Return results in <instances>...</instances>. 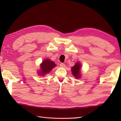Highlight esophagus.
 Masks as SVG:
<instances>
[{"instance_id": "1", "label": "esophagus", "mask_w": 121, "mask_h": 121, "mask_svg": "<svg viewBox=\"0 0 121 121\" xmlns=\"http://www.w3.org/2000/svg\"><path fill=\"white\" fill-rule=\"evenodd\" d=\"M60 67L61 68H65V64L61 63V64H60Z\"/></svg>"}]
</instances>
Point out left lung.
I'll use <instances>...</instances> for the list:
<instances>
[{"label":"left lung","mask_w":121,"mask_h":121,"mask_svg":"<svg viewBox=\"0 0 121 121\" xmlns=\"http://www.w3.org/2000/svg\"><path fill=\"white\" fill-rule=\"evenodd\" d=\"M81 64L79 61H78L74 66L71 68L72 74L76 79H80L81 77Z\"/></svg>","instance_id":"8db88e82"}]
</instances>
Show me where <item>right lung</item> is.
I'll return each instance as SVG.
<instances>
[{
	"label": "right lung",
	"mask_w": 121,
	"mask_h": 121,
	"mask_svg": "<svg viewBox=\"0 0 121 121\" xmlns=\"http://www.w3.org/2000/svg\"><path fill=\"white\" fill-rule=\"evenodd\" d=\"M40 69L37 71V74L39 76H44L48 74L52 69L56 66L54 62L49 58L44 60L42 63L40 65Z\"/></svg>",
	"instance_id": "1"
}]
</instances>
